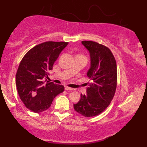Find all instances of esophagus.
I'll return each instance as SVG.
<instances>
[{"label":"esophagus","mask_w":147,"mask_h":147,"mask_svg":"<svg viewBox=\"0 0 147 147\" xmlns=\"http://www.w3.org/2000/svg\"><path fill=\"white\" fill-rule=\"evenodd\" d=\"M65 90H67V91H71V90H74L73 88H69V87H67V86H65Z\"/></svg>","instance_id":"34e87169"}]
</instances>
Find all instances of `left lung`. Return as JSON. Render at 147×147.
Segmentation results:
<instances>
[{
    "mask_svg": "<svg viewBox=\"0 0 147 147\" xmlns=\"http://www.w3.org/2000/svg\"><path fill=\"white\" fill-rule=\"evenodd\" d=\"M82 43L90 52L91 66L87 76L90 83L74 109L85 117L97 116L104 111L113 99L117 86V66L109 48L95 41Z\"/></svg>",
    "mask_w": 147,
    "mask_h": 147,
    "instance_id": "1",
    "label": "left lung"
}]
</instances>
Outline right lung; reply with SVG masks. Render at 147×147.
<instances>
[{
	"instance_id": "right-lung-1",
	"label": "right lung",
	"mask_w": 147,
	"mask_h": 147,
	"mask_svg": "<svg viewBox=\"0 0 147 147\" xmlns=\"http://www.w3.org/2000/svg\"><path fill=\"white\" fill-rule=\"evenodd\" d=\"M67 42L46 41L35 46L22 59L16 74L19 97L28 109L35 113L47 110L64 86L44 81Z\"/></svg>"
}]
</instances>
